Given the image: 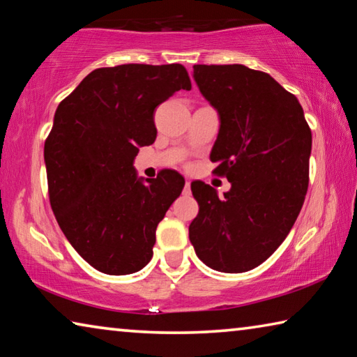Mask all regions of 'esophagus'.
Here are the masks:
<instances>
[{
  "instance_id": "esophagus-1",
  "label": "esophagus",
  "mask_w": 357,
  "mask_h": 357,
  "mask_svg": "<svg viewBox=\"0 0 357 357\" xmlns=\"http://www.w3.org/2000/svg\"><path fill=\"white\" fill-rule=\"evenodd\" d=\"M184 193H187V195L190 193V181L189 179H187L185 184H184Z\"/></svg>"
}]
</instances>
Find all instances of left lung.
<instances>
[{
    "label": "left lung",
    "instance_id": "1",
    "mask_svg": "<svg viewBox=\"0 0 357 357\" xmlns=\"http://www.w3.org/2000/svg\"><path fill=\"white\" fill-rule=\"evenodd\" d=\"M193 78L219 112L211 160L231 189L219 198L209 184H190L200 211L189 239L209 268L245 273L273 255L298 219L309 187L312 130L296 96L266 72L195 64Z\"/></svg>",
    "mask_w": 357,
    "mask_h": 357
}]
</instances>
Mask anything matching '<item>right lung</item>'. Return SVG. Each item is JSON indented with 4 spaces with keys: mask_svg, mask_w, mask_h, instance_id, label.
Segmentation results:
<instances>
[{
    "mask_svg": "<svg viewBox=\"0 0 357 357\" xmlns=\"http://www.w3.org/2000/svg\"><path fill=\"white\" fill-rule=\"evenodd\" d=\"M190 88L183 64H121L93 70L56 108L44 146L48 197L64 236L100 273H137L153 257L184 178L164 170L143 183L134 159L155 140V108Z\"/></svg>",
    "mask_w": 357,
    "mask_h": 357,
    "instance_id": "1",
    "label": "right lung"
}]
</instances>
